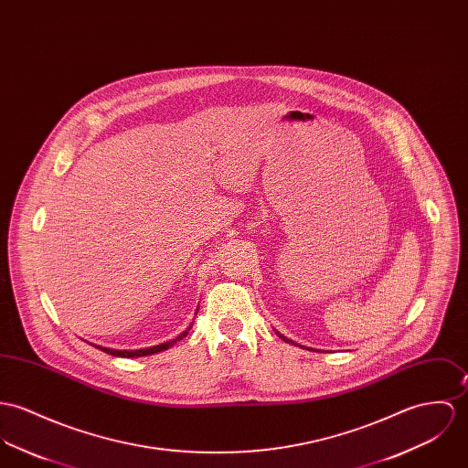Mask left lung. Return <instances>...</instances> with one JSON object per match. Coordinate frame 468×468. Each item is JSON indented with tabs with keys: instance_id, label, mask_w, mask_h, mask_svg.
I'll return each instance as SVG.
<instances>
[{
	"instance_id": "8db88e82",
	"label": "left lung",
	"mask_w": 468,
	"mask_h": 468,
	"mask_svg": "<svg viewBox=\"0 0 468 468\" xmlns=\"http://www.w3.org/2000/svg\"><path fill=\"white\" fill-rule=\"evenodd\" d=\"M277 335H279V333H277ZM279 338H282V340L286 341V343H293V345H297V343H295V341H292V340H290V338H286V336H282V335H279ZM298 346H302V345H298ZM311 350H313V348H311Z\"/></svg>"
}]
</instances>
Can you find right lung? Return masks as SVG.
<instances>
[{
    "mask_svg": "<svg viewBox=\"0 0 468 468\" xmlns=\"http://www.w3.org/2000/svg\"><path fill=\"white\" fill-rule=\"evenodd\" d=\"M193 324H189V327L186 331H182L175 340L166 341V343H161V345H155V346H148V348H139V350H114V348H107V346H96V348H101L103 352L111 354V356H116V357H143V356H152V354H157V352H163L166 348L173 346L175 343L182 338L187 336V333L191 331Z\"/></svg>",
    "mask_w": 468,
    "mask_h": 468,
    "instance_id": "obj_1",
    "label": "right lung"
}]
</instances>
